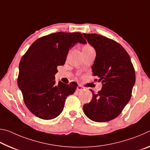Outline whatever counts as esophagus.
Returning <instances> with one entry per match:
<instances>
[{
  "label": "esophagus",
  "mask_w": 150,
  "mask_h": 150,
  "mask_svg": "<svg viewBox=\"0 0 150 150\" xmlns=\"http://www.w3.org/2000/svg\"><path fill=\"white\" fill-rule=\"evenodd\" d=\"M84 87H83L82 85H78V86H77V91H83V89H84Z\"/></svg>",
  "instance_id": "obj_1"
}]
</instances>
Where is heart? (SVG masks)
<instances>
[{"instance_id": "heart-1", "label": "heart", "mask_w": 150, "mask_h": 150, "mask_svg": "<svg viewBox=\"0 0 150 150\" xmlns=\"http://www.w3.org/2000/svg\"><path fill=\"white\" fill-rule=\"evenodd\" d=\"M85 47H91V46H89V45H87V46H85Z\"/></svg>"}]
</instances>
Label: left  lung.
<instances>
[{
	"label": "left lung",
	"instance_id": "obj_1",
	"mask_svg": "<svg viewBox=\"0 0 150 150\" xmlns=\"http://www.w3.org/2000/svg\"><path fill=\"white\" fill-rule=\"evenodd\" d=\"M83 34L96 51L93 73L103 84L98 93L91 90L92 100L83 111L91 120L105 122L117 117L130 100L135 71L130 55L118 42L96 34Z\"/></svg>",
	"mask_w": 150,
	"mask_h": 150
}]
</instances>
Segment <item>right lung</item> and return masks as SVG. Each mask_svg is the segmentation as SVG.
<instances>
[{"mask_svg":"<svg viewBox=\"0 0 150 150\" xmlns=\"http://www.w3.org/2000/svg\"><path fill=\"white\" fill-rule=\"evenodd\" d=\"M86 40L79 32H57L45 35L33 43L19 64L18 85L24 101L32 114L52 120L63 110L67 96L75 93L77 83L55 82L57 66L65 64L70 49Z\"/></svg>","mask_w":150,"mask_h":150,"instance_id":"right-lung-1","label":"right lung"}]
</instances>
